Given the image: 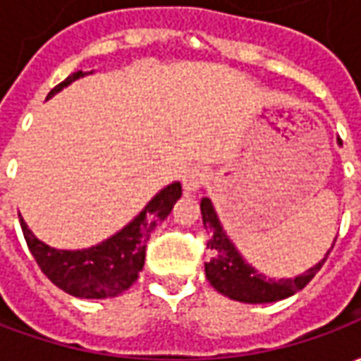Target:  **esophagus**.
I'll return each mask as SVG.
<instances>
[{
	"mask_svg": "<svg viewBox=\"0 0 361 361\" xmlns=\"http://www.w3.org/2000/svg\"><path fill=\"white\" fill-rule=\"evenodd\" d=\"M204 181H207V172H204L203 168H199V166H191L181 176V185H183L185 191H197Z\"/></svg>",
	"mask_w": 361,
	"mask_h": 361,
	"instance_id": "obj_1",
	"label": "esophagus"
}]
</instances>
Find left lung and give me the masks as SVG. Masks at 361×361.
I'll return each mask as SVG.
<instances>
[{
    "label": "left lung",
    "mask_w": 361,
    "mask_h": 361,
    "mask_svg": "<svg viewBox=\"0 0 361 361\" xmlns=\"http://www.w3.org/2000/svg\"><path fill=\"white\" fill-rule=\"evenodd\" d=\"M338 142L342 145L341 139ZM201 214H203L204 230L209 234L207 247L212 251V257L204 263L207 279L214 290H219L220 294L228 295L232 300L245 303H267L284 300L288 295L295 294L298 290H302L305 284H310L315 272L325 263V259H323L313 269L295 279H267L263 274H259L253 267L247 265L234 247V243L228 240L226 234L222 232L219 219H216V212L212 209V203L207 197L201 201Z\"/></svg>",
    "instance_id": "obj_1"
}]
</instances>
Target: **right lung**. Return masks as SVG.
Wrapping results in <instances>:
<instances>
[{
  "label": "right lung",
  "mask_w": 361,
  "mask_h": 361,
  "mask_svg": "<svg viewBox=\"0 0 361 361\" xmlns=\"http://www.w3.org/2000/svg\"><path fill=\"white\" fill-rule=\"evenodd\" d=\"M82 75V71L69 75L66 81L50 90L48 98ZM180 195L181 185L176 181L152 197V201L139 212V216L131 220L123 230H119L118 234L94 247L81 251L54 250L35 238L20 214L19 220L32 257L56 286L75 298L104 300L126 292L139 279L150 234L170 214Z\"/></svg>",
  "instance_id": "obj_1"
}]
</instances>
